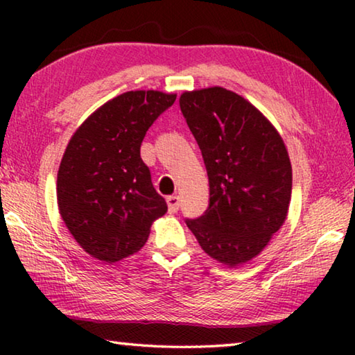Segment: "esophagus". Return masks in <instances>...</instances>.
<instances>
[{
    "instance_id": "esophagus-1",
    "label": "esophagus",
    "mask_w": 355,
    "mask_h": 355,
    "mask_svg": "<svg viewBox=\"0 0 355 355\" xmlns=\"http://www.w3.org/2000/svg\"><path fill=\"white\" fill-rule=\"evenodd\" d=\"M167 202V207H169V213H177L178 208H180V199L178 196H169L166 199Z\"/></svg>"
}]
</instances>
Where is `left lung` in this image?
I'll list each match as a JSON object with an SVG mask.
<instances>
[{
    "instance_id": "left-lung-1",
    "label": "left lung",
    "mask_w": 355,
    "mask_h": 355,
    "mask_svg": "<svg viewBox=\"0 0 355 355\" xmlns=\"http://www.w3.org/2000/svg\"><path fill=\"white\" fill-rule=\"evenodd\" d=\"M209 182L205 213L186 219L200 248L238 266L266 248L286 219L293 173L285 144L266 117L222 87L180 97Z\"/></svg>"
}]
</instances>
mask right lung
Returning <instances> with one entry per match:
<instances>
[{
	"label": "right lung",
	"instance_id": "obj_1",
	"mask_svg": "<svg viewBox=\"0 0 355 355\" xmlns=\"http://www.w3.org/2000/svg\"><path fill=\"white\" fill-rule=\"evenodd\" d=\"M175 98L158 91L122 94L71 136L58 172V205L71 235L94 258L114 263L135 254L152 222L167 211L141 144Z\"/></svg>",
	"mask_w": 355,
	"mask_h": 355
}]
</instances>
